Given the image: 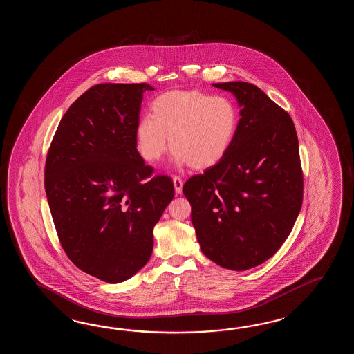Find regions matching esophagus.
Instances as JSON below:
<instances>
[{"label": "esophagus", "mask_w": 354, "mask_h": 354, "mask_svg": "<svg viewBox=\"0 0 354 354\" xmlns=\"http://www.w3.org/2000/svg\"><path fill=\"white\" fill-rule=\"evenodd\" d=\"M174 186L176 194H177V195H180V194H182V187H183V182H182V180H180V177L174 176Z\"/></svg>", "instance_id": "esophagus-1"}]
</instances>
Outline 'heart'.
Masks as SVG:
<instances>
[{
  "mask_svg": "<svg viewBox=\"0 0 354 354\" xmlns=\"http://www.w3.org/2000/svg\"><path fill=\"white\" fill-rule=\"evenodd\" d=\"M239 113L230 98L201 91H171L153 101L151 115L136 125V145L147 162H157L167 149V136L176 166L205 169L229 151Z\"/></svg>",
  "mask_w": 354,
  "mask_h": 354,
  "instance_id": "1",
  "label": "heart"
}]
</instances>
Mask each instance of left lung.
Instances as JSON below:
<instances>
[{
    "instance_id": "obj_1",
    "label": "left lung",
    "mask_w": 354,
    "mask_h": 354,
    "mask_svg": "<svg viewBox=\"0 0 354 354\" xmlns=\"http://www.w3.org/2000/svg\"><path fill=\"white\" fill-rule=\"evenodd\" d=\"M241 107L225 156L183 185L203 254L247 271L285 243L302 205L299 140L290 115L248 82L212 83Z\"/></svg>"
}]
</instances>
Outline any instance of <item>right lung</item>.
Instances as JSON below:
<instances>
[{"label":"right lung","mask_w":354,"mask_h":354,"mask_svg":"<svg viewBox=\"0 0 354 354\" xmlns=\"http://www.w3.org/2000/svg\"><path fill=\"white\" fill-rule=\"evenodd\" d=\"M148 83H102L62 118L48 151L46 192L60 244L81 270L107 283L133 277L149 261L153 227L174 188L136 149Z\"/></svg>","instance_id":"right-lung-1"}]
</instances>
